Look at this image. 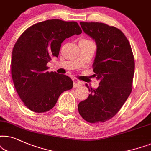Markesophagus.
Instances as JSON below:
<instances>
[{
    "instance_id": "obj_1",
    "label": "esophagus",
    "mask_w": 151,
    "mask_h": 151,
    "mask_svg": "<svg viewBox=\"0 0 151 151\" xmlns=\"http://www.w3.org/2000/svg\"><path fill=\"white\" fill-rule=\"evenodd\" d=\"M80 86H81V83H80V82H78L77 81H74V84H73L74 88L79 87Z\"/></svg>"
}]
</instances>
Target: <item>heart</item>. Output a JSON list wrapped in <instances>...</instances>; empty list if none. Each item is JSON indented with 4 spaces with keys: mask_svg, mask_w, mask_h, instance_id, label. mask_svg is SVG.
<instances>
[{
    "mask_svg": "<svg viewBox=\"0 0 151 151\" xmlns=\"http://www.w3.org/2000/svg\"><path fill=\"white\" fill-rule=\"evenodd\" d=\"M80 41L86 42V41H88V40H86V39H81V40H80Z\"/></svg>",
    "mask_w": 151,
    "mask_h": 151,
    "instance_id": "obj_1",
    "label": "heart"
}]
</instances>
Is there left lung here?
Returning a JSON list of instances; mask_svg holds the SVG:
<instances>
[{"instance_id":"8db88e82","label":"left lung","mask_w":151,"mask_h":151,"mask_svg":"<svg viewBox=\"0 0 151 151\" xmlns=\"http://www.w3.org/2000/svg\"><path fill=\"white\" fill-rule=\"evenodd\" d=\"M80 25L95 40L97 48L92 68L100 82L96 89L89 90L91 94L80 102L78 110L88 122H104L119 111L131 93L133 53L127 38L118 28L98 22H80Z\"/></svg>"}]
</instances>
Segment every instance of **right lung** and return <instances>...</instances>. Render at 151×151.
<instances>
[{
  "label": "right lung",
  "mask_w": 151,
  "mask_h": 151,
  "mask_svg": "<svg viewBox=\"0 0 151 151\" xmlns=\"http://www.w3.org/2000/svg\"><path fill=\"white\" fill-rule=\"evenodd\" d=\"M81 32L77 22L52 19L30 26L18 39L12 56V77L19 97L30 110L49 111L62 92L72 89V80L47 71V63L58 57L64 40Z\"/></svg>",
  "instance_id": "add662e5"
}]
</instances>
